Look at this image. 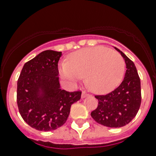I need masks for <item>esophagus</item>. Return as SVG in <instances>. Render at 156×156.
<instances>
[{
    "label": "esophagus",
    "mask_w": 156,
    "mask_h": 156,
    "mask_svg": "<svg viewBox=\"0 0 156 156\" xmlns=\"http://www.w3.org/2000/svg\"><path fill=\"white\" fill-rule=\"evenodd\" d=\"M88 95H88L87 93H86L85 91H83V93H82V98L87 97Z\"/></svg>",
    "instance_id": "esophagus-1"
}]
</instances>
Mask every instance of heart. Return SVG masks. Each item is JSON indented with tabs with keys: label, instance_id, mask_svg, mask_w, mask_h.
<instances>
[{
	"label": "heart",
	"instance_id": "obj_1",
	"mask_svg": "<svg viewBox=\"0 0 156 156\" xmlns=\"http://www.w3.org/2000/svg\"><path fill=\"white\" fill-rule=\"evenodd\" d=\"M125 61L115 51L103 46L81 49L69 56L68 64L60 66L63 78L78 82L86 77V83L93 92L107 93L121 83Z\"/></svg>",
	"mask_w": 156,
	"mask_h": 156
}]
</instances>
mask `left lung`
I'll use <instances>...</instances> for the list:
<instances>
[{
	"label": "left lung",
	"instance_id": "left-lung-1",
	"mask_svg": "<svg viewBox=\"0 0 156 156\" xmlns=\"http://www.w3.org/2000/svg\"><path fill=\"white\" fill-rule=\"evenodd\" d=\"M126 65L122 83L108 94L95 95L98 107L90 116L97 123L110 128H119L129 124L138 113L141 105V83L135 65L119 50Z\"/></svg>",
	"mask_w": 156,
	"mask_h": 156
}]
</instances>
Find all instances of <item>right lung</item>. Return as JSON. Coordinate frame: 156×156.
Here are the masks:
<instances>
[{
    "label": "right lung",
    "instance_id": "right-lung-1",
    "mask_svg": "<svg viewBox=\"0 0 156 156\" xmlns=\"http://www.w3.org/2000/svg\"><path fill=\"white\" fill-rule=\"evenodd\" d=\"M62 53L46 50L23 66L18 80L17 104L23 119L32 128L51 131L66 123L71 105L81 91L61 90L58 61Z\"/></svg>",
    "mask_w": 156,
    "mask_h": 156
}]
</instances>
